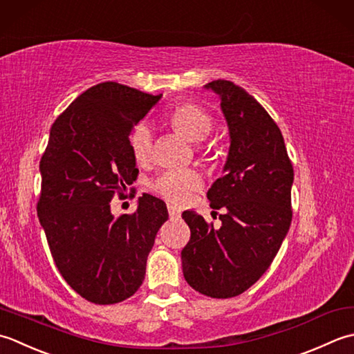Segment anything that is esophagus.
Masks as SVG:
<instances>
[{
  "mask_svg": "<svg viewBox=\"0 0 354 354\" xmlns=\"http://www.w3.org/2000/svg\"><path fill=\"white\" fill-rule=\"evenodd\" d=\"M168 214L172 220H178L180 217H182V211L172 205H168Z\"/></svg>",
  "mask_w": 354,
  "mask_h": 354,
  "instance_id": "obj_1",
  "label": "esophagus"
}]
</instances>
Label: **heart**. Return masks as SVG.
<instances>
[{"mask_svg": "<svg viewBox=\"0 0 354 354\" xmlns=\"http://www.w3.org/2000/svg\"><path fill=\"white\" fill-rule=\"evenodd\" d=\"M168 120L172 128L191 142L205 140L214 128L212 114L197 104H182L176 106L168 114ZM128 143L136 160L145 163L153 151V129L148 122H139L133 128ZM151 186L156 194L171 203L183 205L189 200L191 194L201 186V177L194 169H168L162 172Z\"/></svg>", "mask_w": 354, "mask_h": 354, "instance_id": "obj_1", "label": "heart"}]
</instances>
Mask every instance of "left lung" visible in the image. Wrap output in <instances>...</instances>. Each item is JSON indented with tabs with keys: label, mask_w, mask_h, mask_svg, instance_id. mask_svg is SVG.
Masks as SVG:
<instances>
[{
	"label": "left lung",
	"mask_w": 354,
	"mask_h": 354,
	"mask_svg": "<svg viewBox=\"0 0 354 354\" xmlns=\"http://www.w3.org/2000/svg\"><path fill=\"white\" fill-rule=\"evenodd\" d=\"M205 88L218 95L229 128L225 176L207 191L211 207L225 214L215 229L197 212H183L191 238L182 266L194 290L232 298L263 277L288 232L293 167L278 125L254 96L223 79Z\"/></svg>",
	"instance_id": "8db88e82"
}]
</instances>
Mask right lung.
Wrapping results in <instances>:
<instances>
[{"label": "right lung", "instance_id": "add662e5", "mask_svg": "<svg viewBox=\"0 0 354 354\" xmlns=\"http://www.w3.org/2000/svg\"><path fill=\"white\" fill-rule=\"evenodd\" d=\"M160 97L118 82L91 86L55 120L39 162L36 209L50 252L67 284L95 304L133 297L168 220L165 201L149 194L131 215L116 218L110 206L139 174L128 139Z\"/></svg>", "mask_w": 354, "mask_h": 354}]
</instances>
